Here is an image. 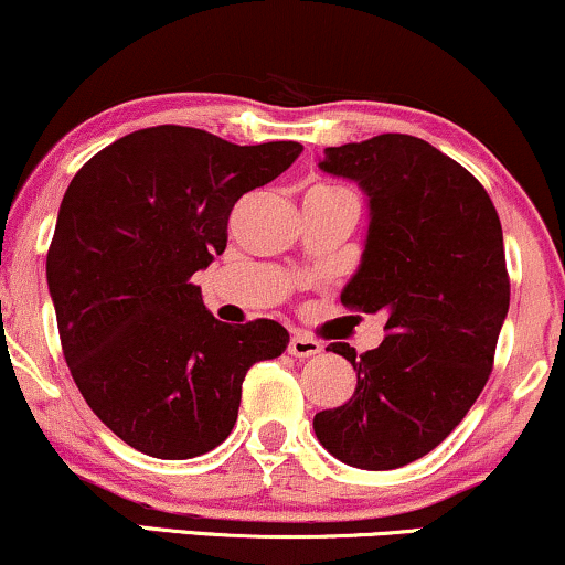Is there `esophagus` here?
<instances>
[{
  "label": "esophagus",
  "instance_id": "obj_1",
  "mask_svg": "<svg viewBox=\"0 0 565 565\" xmlns=\"http://www.w3.org/2000/svg\"><path fill=\"white\" fill-rule=\"evenodd\" d=\"M323 348H321V342H318V339H312V337H308V334H302V331H295V334H291V339H289V355H295V358H312V355H318V352H321Z\"/></svg>",
  "mask_w": 565,
  "mask_h": 565
}]
</instances>
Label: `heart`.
Instances as JSON below:
<instances>
[{"mask_svg": "<svg viewBox=\"0 0 565 565\" xmlns=\"http://www.w3.org/2000/svg\"><path fill=\"white\" fill-rule=\"evenodd\" d=\"M316 189H337V186H316Z\"/></svg>", "mask_w": 565, "mask_h": 565, "instance_id": "heart-1", "label": "heart"}]
</instances>
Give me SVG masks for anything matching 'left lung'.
Here are the masks:
<instances>
[{"label": "left lung", "instance_id": "obj_1", "mask_svg": "<svg viewBox=\"0 0 565 565\" xmlns=\"http://www.w3.org/2000/svg\"><path fill=\"white\" fill-rule=\"evenodd\" d=\"M318 166L369 194L363 263L342 305L384 312L386 337L363 355L326 348L350 360L358 386L312 429L342 463L390 471L450 437L492 373L511 305L502 226L484 186L416 136L326 147Z\"/></svg>", "mask_w": 565, "mask_h": 565}]
</instances>
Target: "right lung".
<instances>
[{"label":"right lung","instance_id":"add662e5","mask_svg":"<svg viewBox=\"0 0 565 565\" xmlns=\"http://www.w3.org/2000/svg\"><path fill=\"white\" fill-rule=\"evenodd\" d=\"M300 152L154 126L73 175L46 253L60 342L88 407L134 450L210 452L234 429L247 371L287 350L289 331L270 318L217 321L192 276L226 249L236 200Z\"/></svg>","mask_w":565,"mask_h":565}]
</instances>
